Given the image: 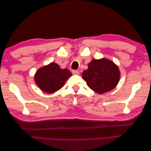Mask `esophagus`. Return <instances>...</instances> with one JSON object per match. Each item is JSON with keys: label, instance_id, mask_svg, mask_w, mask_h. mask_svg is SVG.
<instances>
[{"label": "esophagus", "instance_id": "1", "mask_svg": "<svg viewBox=\"0 0 151 151\" xmlns=\"http://www.w3.org/2000/svg\"><path fill=\"white\" fill-rule=\"evenodd\" d=\"M72 72L74 75H79V72L77 70H72Z\"/></svg>", "mask_w": 151, "mask_h": 151}]
</instances>
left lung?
Returning <instances> with one entry per match:
<instances>
[{
    "label": "left lung",
    "instance_id": "left-lung-1",
    "mask_svg": "<svg viewBox=\"0 0 151 151\" xmlns=\"http://www.w3.org/2000/svg\"><path fill=\"white\" fill-rule=\"evenodd\" d=\"M82 76L90 89L102 94L117 86L120 79V72L113 62L103 58L90 62L88 69L83 72Z\"/></svg>",
    "mask_w": 151,
    "mask_h": 151
}]
</instances>
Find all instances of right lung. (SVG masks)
<instances>
[{"mask_svg":"<svg viewBox=\"0 0 151 151\" xmlns=\"http://www.w3.org/2000/svg\"><path fill=\"white\" fill-rule=\"evenodd\" d=\"M71 76L72 73L67 68L62 69L57 63L51 62L36 72L34 80L41 90L51 94L60 89Z\"/></svg>","mask_w":151,"mask_h":151,"instance_id":"obj_1","label":"right lung"}]
</instances>
